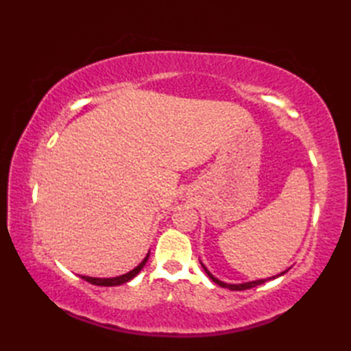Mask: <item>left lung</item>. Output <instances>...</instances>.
<instances>
[{"instance_id": "left-lung-1", "label": "left lung", "mask_w": 351, "mask_h": 351, "mask_svg": "<svg viewBox=\"0 0 351 351\" xmlns=\"http://www.w3.org/2000/svg\"><path fill=\"white\" fill-rule=\"evenodd\" d=\"M202 267H204V270H205V273L208 274V278H210L213 282H215L217 283V285H220V287H223V288H229L230 291H243V289H250V288H253V287H256V285H261V283H264L265 280H268V279H261V280H255V282H247V283H240V285H228V283H225V282H221V280H219V279H215L214 276L206 270V267L202 264ZM285 273V271H283ZM283 273H280V274H283ZM271 279V278H270Z\"/></svg>"}]
</instances>
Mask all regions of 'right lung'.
Here are the masks:
<instances>
[{
	"mask_svg": "<svg viewBox=\"0 0 351 351\" xmlns=\"http://www.w3.org/2000/svg\"><path fill=\"white\" fill-rule=\"evenodd\" d=\"M147 258L149 255L141 261V263L134 268V270H131L130 273L126 274H122V276H117V278H110V279H96V278H88V276H81L84 280H87L88 283H92V285H98V287H116V285H122V283L131 280L134 276H137L138 271L141 270V268L145 267V264L147 263Z\"/></svg>",
	"mask_w": 351,
	"mask_h": 351,
	"instance_id": "add662e5",
	"label": "right lung"
}]
</instances>
